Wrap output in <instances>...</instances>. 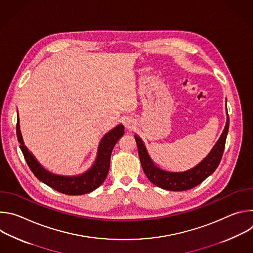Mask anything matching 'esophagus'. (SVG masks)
<instances>
[{
  "mask_svg": "<svg viewBox=\"0 0 253 253\" xmlns=\"http://www.w3.org/2000/svg\"><path fill=\"white\" fill-rule=\"evenodd\" d=\"M122 122H123L124 126H125L127 129H132V128L134 127V125H135L134 121H133L131 118H129V117H125V118L122 120Z\"/></svg>",
  "mask_w": 253,
  "mask_h": 253,
  "instance_id": "1",
  "label": "esophagus"
}]
</instances>
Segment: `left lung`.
<instances>
[{
  "mask_svg": "<svg viewBox=\"0 0 253 253\" xmlns=\"http://www.w3.org/2000/svg\"><path fill=\"white\" fill-rule=\"evenodd\" d=\"M228 128L229 118L227 113V120L224 130L212 150L199 164L183 172L166 171L155 165L141 138L135 135L134 137L137 143L138 154L144 173L146 174L147 178L154 185L162 189L170 191H184L197 186L218 167L223 155Z\"/></svg>",
  "mask_w": 253,
  "mask_h": 253,
  "instance_id": "1",
  "label": "left lung"
}]
</instances>
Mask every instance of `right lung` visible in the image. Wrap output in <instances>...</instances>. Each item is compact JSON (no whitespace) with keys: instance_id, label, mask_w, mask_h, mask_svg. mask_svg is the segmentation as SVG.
<instances>
[{"instance_id":"obj_1","label":"right lung","mask_w":253,"mask_h":253,"mask_svg":"<svg viewBox=\"0 0 253 253\" xmlns=\"http://www.w3.org/2000/svg\"><path fill=\"white\" fill-rule=\"evenodd\" d=\"M124 134V126L117 125L101 139L98 147L96 160L92 167L86 172L75 176H64L54 174L45 169L24 145L20 131L19 118L17 119V137L20 148L24 154L28 166L40 181L51 188L67 195H82L92 192L98 188L107 177L110 168V157L116 142Z\"/></svg>"}]
</instances>
